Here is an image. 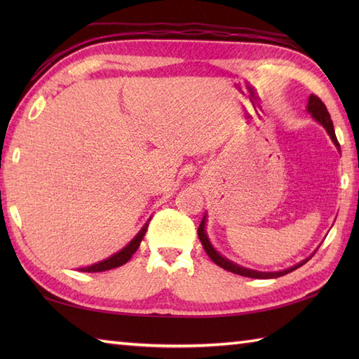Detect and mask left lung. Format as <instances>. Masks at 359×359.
Segmentation results:
<instances>
[{
  "label": "left lung",
  "mask_w": 359,
  "mask_h": 359,
  "mask_svg": "<svg viewBox=\"0 0 359 359\" xmlns=\"http://www.w3.org/2000/svg\"><path fill=\"white\" fill-rule=\"evenodd\" d=\"M307 111L311 114V117H313L319 125L324 126L327 134L330 135L332 142L334 143V147H337V148L339 149V143H338V139H337V134H334V129H333V121H332V118H330L329 111H327V108H325V104L321 102V98L316 97V95H310V97H309ZM205 217H207V216H203L202 222H201V225H199V230H197V234H199V239H201V242H202L203 250L207 251V255L211 257L212 262L217 264L219 266H222L224 270L231 271V273H234V274H241V276L255 278V279H273V278H279V276H284V274H287V273H292V271L296 270V269H299V266H302L304 264L309 262L310 257L313 256V255H311L310 257L304 259V261H301L299 264H296V265H293V266H290V269L280 270V271H256V270L245 269V266H241V265H238V264H234V262L230 261V259H226V257H224L222 255H219L217 251L215 250V247L211 245V242H210L208 236H207V231H205V222H207V220H205Z\"/></svg>",
  "instance_id": "obj_1"
}]
</instances>
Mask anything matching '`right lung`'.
Wrapping results in <instances>:
<instances>
[{"instance_id":"obj_1","label":"right lung","mask_w":359,"mask_h":359,"mask_svg":"<svg viewBox=\"0 0 359 359\" xmlns=\"http://www.w3.org/2000/svg\"><path fill=\"white\" fill-rule=\"evenodd\" d=\"M151 220V219H149ZM148 230V222L143 225L142 230L137 233L135 238L128 243L125 248H121L118 253L112 255L111 257L104 259L102 262H97L94 265H89V266H83L80 269V271H85V273H98V271H106V270H111V269H117V266H121L123 264H126L129 259L133 257V255L137 251V248L140 247V242L143 239L144 233Z\"/></svg>"}]
</instances>
